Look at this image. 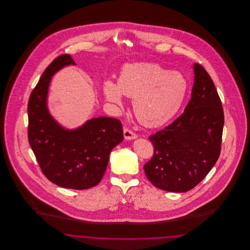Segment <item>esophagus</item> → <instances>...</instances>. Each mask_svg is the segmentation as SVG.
<instances>
[{
    "mask_svg": "<svg viewBox=\"0 0 250 250\" xmlns=\"http://www.w3.org/2000/svg\"><path fill=\"white\" fill-rule=\"evenodd\" d=\"M124 137L125 140H135V139H137L138 136L133 131L129 130L128 128H125L124 129Z\"/></svg>",
    "mask_w": 250,
    "mask_h": 250,
    "instance_id": "34e87169",
    "label": "esophagus"
}]
</instances>
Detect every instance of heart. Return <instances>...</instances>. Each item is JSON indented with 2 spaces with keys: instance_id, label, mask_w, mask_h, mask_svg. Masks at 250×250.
Returning a JSON list of instances; mask_svg holds the SVG:
<instances>
[{
  "instance_id": "1",
  "label": "heart",
  "mask_w": 250,
  "mask_h": 250,
  "mask_svg": "<svg viewBox=\"0 0 250 250\" xmlns=\"http://www.w3.org/2000/svg\"><path fill=\"white\" fill-rule=\"evenodd\" d=\"M189 90L185 75L157 63L135 62L123 66L117 83H104L108 102L122 106L124 95L133 98L138 121L147 126H160L172 119L183 106Z\"/></svg>"
}]
</instances>
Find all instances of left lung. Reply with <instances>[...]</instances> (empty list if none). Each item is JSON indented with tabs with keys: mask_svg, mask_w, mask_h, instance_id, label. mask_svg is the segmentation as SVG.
Returning a JSON list of instances; mask_svg holds the SVG:
<instances>
[{
	"mask_svg": "<svg viewBox=\"0 0 250 250\" xmlns=\"http://www.w3.org/2000/svg\"><path fill=\"white\" fill-rule=\"evenodd\" d=\"M190 101L184 113L149 140L155 151L143 168L155 188L187 192L201 183L221 150L224 113L209 74L194 63Z\"/></svg>",
	"mask_w": 250,
	"mask_h": 250,
	"instance_id": "obj_1",
	"label": "left lung"
}]
</instances>
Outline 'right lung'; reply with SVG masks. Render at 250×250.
Here are the masks:
<instances>
[{
  "label": "right lung",
  "mask_w": 250,
  "mask_h": 250,
  "mask_svg": "<svg viewBox=\"0 0 250 250\" xmlns=\"http://www.w3.org/2000/svg\"><path fill=\"white\" fill-rule=\"evenodd\" d=\"M68 54L53 60L41 76L28 103V139L47 178L63 188L88 189L98 185L111 150L123 142L119 120L100 116L68 129L52 117L48 107L49 84L62 68L75 65Z\"/></svg>",
  "instance_id": "right-lung-1"
}]
</instances>
